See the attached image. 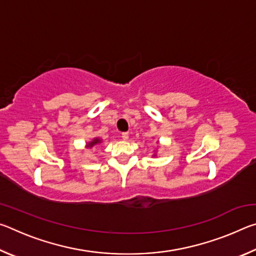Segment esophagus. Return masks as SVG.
<instances>
[{"instance_id":"esophagus-1","label":"esophagus","mask_w":256,"mask_h":256,"mask_svg":"<svg viewBox=\"0 0 256 256\" xmlns=\"http://www.w3.org/2000/svg\"><path fill=\"white\" fill-rule=\"evenodd\" d=\"M122 138L124 141H126L128 138V133H126V132H124V133H122Z\"/></svg>"}]
</instances>
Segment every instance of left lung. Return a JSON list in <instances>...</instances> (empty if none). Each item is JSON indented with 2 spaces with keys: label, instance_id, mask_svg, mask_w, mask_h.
<instances>
[{
  "label": "left lung",
  "instance_id": "1",
  "mask_svg": "<svg viewBox=\"0 0 256 256\" xmlns=\"http://www.w3.org/2000/svg\"><path fill=\"white\" fill-rule=\"evenodd\" d=\"M154 156H156V152H154Z\"/></svg>",
  "mask_w": 256,
  "mask_h": 256
}]
</instances>
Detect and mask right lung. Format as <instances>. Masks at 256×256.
<instances>
[{
    "label": "right lung",
    "instance_id": "obj_1",
    "mask_svg": "<svg viewBox=\"0 0 256 256\" xmlns=\"http://www.w3.org/2000/svg\"><path fill=\"white\" fill-rule=\"evenodd\" d=\"M102 138H94L92 141H89L88 144H86V149H92V148H97V146H99L102 144Z\"/></svg>",
    "mask_w": 256,
    "mask_h": 256
}]
</instances>
